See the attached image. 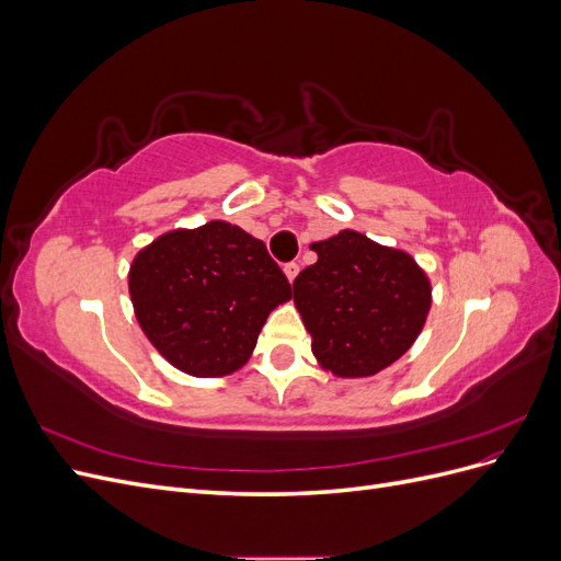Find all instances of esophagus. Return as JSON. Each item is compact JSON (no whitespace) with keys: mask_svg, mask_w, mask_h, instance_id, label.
Returning a JSON list of instances; mask_svg holds the SVG:
<instances>
[{"mask_svg":"<svg viewBox=\"0 0 561 561\" xmlns=\"http://www.w3.org/2000/svg\"><path fill=\"white\" fill-rule=\"evenodd\" d=\"M283 271H285V276H287V280H295L297 278V274H299V264L297 262H287L285 266H283Z\"/></svg>","mask_w":561,"mask_h":561,"instance_id":"1","label":"esophagus"}]
</instances>
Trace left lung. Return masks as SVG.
<instances>
[{"mask_svg":"<svg viewBox=\"0 0 561 561\" xmlns=\"http://www.w3.org/2000/svg\"><path fill=\"white\" fill-rule=\"evenodd\" d=\"M318 262L293 283L311 351L334 377H371L410 351L431 311V280L404 250L344 229L311 243Z\"/></svg>","mask_w":561,"mask_h":561,"instance_id":"8db88e82","label":"left lung"}]
</instances>
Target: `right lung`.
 Instances as JSON below:
<instances>
[{"label": "right lung", "mask_w": 561, "mask_h": 561, "mask_svg": "<svg viewBox=\"0 0 561 561\" xmlns=\"http://www.w3.org/2000/svg\"><path fill=\"white\" fill-rule=\"evenodd\" d=\"M128 290L142 332L192 377L241 369L268 313L290 299L266 245L222 219L168 231L130 264Z\"/></svg>", "instance_id": "1"}]
</instances>
